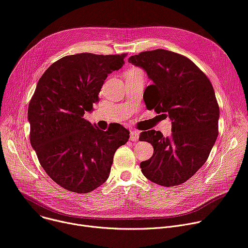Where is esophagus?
<instances>
[{
  "label": "esophagus",
  "instance_id": "1",
  "mask_svg": "<svg viewBox=\"0 0 248 248\" xmlns=\"http://www.w3.org/2000/svg\"><path fill=\"white\" fill-rule=\"evenodd\" d=\"M129 133H130V136H129V140H130L137 141V140H139V133H138V131L131 129V130L129 131Z\"/></svg>",
  "mask_w": 248,
  "mask_h": 248
}]
</instances>
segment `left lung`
I'll return each mask as SVG.
<instances>
[{
	"label": "left lung",
	"instance_id": "obj_1",
	"mask_svg": "<svg viewBox=\"0 0 248 248\" xmlns=\"http://www.w3.org/2000/svg\"><path fill=\"white\" fill-rule=\"evenodd\" d=\"M128 62L153 80L143 93L145 107L168 113L172 125L170 138L155 129L140 134V141L154 146L153 156L140 162L141 172L156 185L179 186L203 166L217 139L219 107L213 87L193 62L167 49L141 52Z\"/></svg>",
	"mask_w": 248,
	"mask_h": 248
}]
</instances>
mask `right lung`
Instances as JSON below:
<instances>
[{
	"label": "right lung",
	"mask_w": 248,
	"mask_h": 248,
	"mask_svg": "<svg viewBox=\"0 0 248 248\" xmlns=\"http://www.w3.org/2000/svg\"><path fill=\"white\" fill-rule=\"evenodd\" d=\"M126 54L65 56L38 81L28 108L30 141L42 168L64 189L88 193L108 179L115 151L129 131L117 124L98 129L84 118L93 109L108 75Z\"/></svg>",
	"instance_id": "right-lung-1"
}]
</instances>
